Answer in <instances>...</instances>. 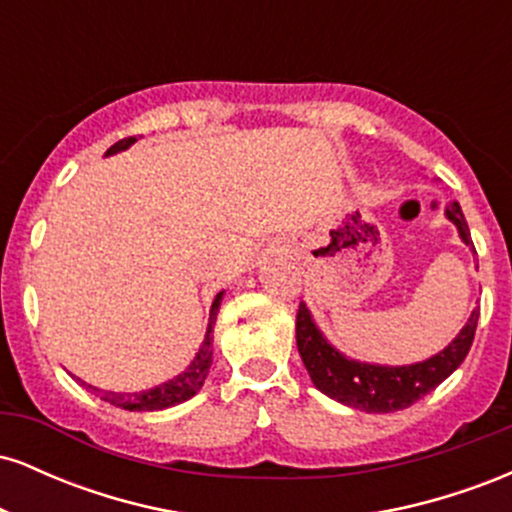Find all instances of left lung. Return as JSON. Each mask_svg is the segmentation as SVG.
Instances as JSON below:
<instances>
[{
    "label": "left lung",
    "instance_id": "obj_1",
    "mask_svg": "<svg viewBox=\"0 0 512 512\" xmlns=\"http://www.w3.org/2000/svg\"><path fill=\"white\" fill-rule=\"evenodd\" d=\"M445 214L457 226L464 243L474 248L460 204L452 202L445 209ZM477 320L479 310H474L464 330L457 334V339H452L448 349H443L428 361L414 363V366L387 368L351 361V358L339 354L334 346L327 344V339L315 327L308 308L301 303L296 313V344L317 390L337 399V402L349 404V407L368 411V414H387V411L407 409L414 402H419L460 366L474 342Z\"/></svg>",
    "mask_w": 512,
    "mask_h": 512
}]
</instances>
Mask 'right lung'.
Segmentation results:
<instances>
[{"mask_svg": "<svg viewBox=\"0 0 512 512\" xmlns=\"http://www.w3.org/2000/svg\"><path fill=\"white\" fill-rule=\"evenodd\" d=\"M137 142V137H125L120 139V142L113 144L108 149V154H117V151L127 149V146H132ZM221 296L223 293H216L214 303H211V313H209V327H207V334H204V342H202V349L197 351L195 361L187 366L185 373H180L178 378L168 380V383L154 387V390H146V392H105V390H98V387L93 385H86L88 390L96 392L98 397L105 399V402L115 404V407L120 409H129V411H156V409H166V407H173V404H180L185 402V399H190L192 395H197L199 387L204 385V380H207V373H209V366H211V332H214V322H216V313H219V305H221Z\"/></svg>", "mask_w": 512, "mask_h": 512, "instance_id": "right-lung-1", "label": "right lung"}]
</instances>
